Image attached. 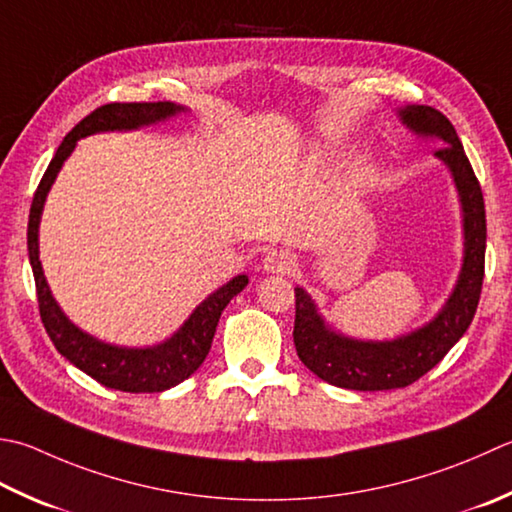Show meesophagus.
I'll return each instance as SVG.
<instances>
[{
	"instance_id": "1",
	"label": "esophagus",
	"mask_w": 512,
	"mask_h": 512,
	"mask_svg": "<svg viewBox=\"0 0 512 512\" xmlns=\"http://www.w3.org/2000/svg\"><path fill=\"white\" fill-rule=\"evenodd\" d=\"M266 273H273V275H286L290 270L295 268V255L290 253V250H270V253L264 257L262 262Z\"/></svg>"
}]
</instances>
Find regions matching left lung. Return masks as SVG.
<instances>
[{
    "label": "left lung",
    "mask_w": 512,
    "mask_h": 512,
    "mask_svg": "<svg viewBox=\"0 0 512 512\" xmlns=\"http://www.w3.org/2000/svg\"><path fill=\"white\" fill-rule=\"evenodd\" d=\"M399 119L419 137L444 142L435 150L453 175L464 215V264L442 310L422 328L386 342H364L330 328L304 288H295V348L302 364L324 382L348 390H393L417 382L442 362L475 317L484 282L486 210L455 126L433 106H406Z\"/></svg>",
    "instance_id": "obj_1"
}]
</instances>
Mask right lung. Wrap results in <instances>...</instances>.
I'll return each instance as SVG.
<instances>
[{
  "mask_svg": "<svg viewBox=\"0 0 512 512\" xmlns=\"http://www.w3.org/2000/svg\"><path fill=\"white\" fill-rule=\"evenodd\" d=\"M184 106L173 102H142V104H106L99 106L93 113L86 115L70 133L64 137L62 146L57 148L53 162L48 164L46 173L39 182L33 206L28 217V259L33 266L35 288L39 315L50 342L62 353L70 364L84 370L106 388L124 390V393H162V390L182 384L195 370L204 364V359L213 344L215 328L222 310L228 306L230 299L242 293L248 284L246 275H237L228 284L217 288L213 295H208L199 304L182 328L166 342L148 348H126L106 344L102 339L79 330L64 315V310L55 302L53 293L46 284L42 262H39V219L50 186H53L59 168L66 162V157L73 153L77 139L108 133V130H137L164 122L168 117L184 113Z\"/></svg>",
  "mask_w": 512,
  "mask_h": 512,
  "instance_id": "1",
  "label": "right lung"
}]
</instances>
